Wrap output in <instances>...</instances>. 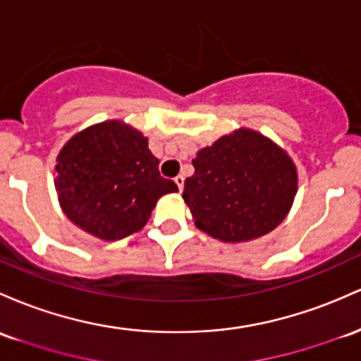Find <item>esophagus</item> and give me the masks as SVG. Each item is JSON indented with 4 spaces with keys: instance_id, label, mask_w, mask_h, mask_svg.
Instances as JSON below:
<instances>
[{
    "instance_id": "1",
    "label": "esophagus",
    "mask_w": 361,
    "mask_h": 361,
    "mask_svg": "<svg viewBox=\"0 0 361 361\" xmlns=\"http://www.w3.org/2000/svg\"><path fill=\"white\" fill-rule=\"evenodd\" d=\"M174 183L178 185V190H180V192H181V190H183V185H185V178L181 176V174H178V176L174 178Z\"/></svg>"
}]
</instances>
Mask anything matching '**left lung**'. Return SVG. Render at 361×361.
<instances>
[{"instance_id":"1","label":"left lung","mask_w":361,"mask_h":361,"mask_svg":"<svg viewBox=\"0 0 361 361\" xmlns=\"http://www.w3.org/2000/svg\"><path fill=\"white\" fill-rule=\"evenodd\" d=\"M183 199L197 228L221 241H248L283 223L296 195V168L286 152L241 128L199 150Z\"/></svg>"}]
</instances>
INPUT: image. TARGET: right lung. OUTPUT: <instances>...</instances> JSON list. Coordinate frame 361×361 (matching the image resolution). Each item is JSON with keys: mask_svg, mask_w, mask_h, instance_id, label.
I'll use <instances>...</instances> for the list:
<instances>
[{"mask_svg": "<svg viewBox=\"0 0 361 361\" xmlns=\"http://www.w3.org/2000/svg\"><path fill=\"white\" fill-rule=\"evenodd\" d=\"M58 199L66 217L101 240L140 231L156 202L178 192L159 173L147 138L121 121H104L77 133L58 156Z\"/></svg>", "mask_w": 361, "mask_h": 361, "instance_id": "obj_1", "label": "right lung"}]
</instances>
